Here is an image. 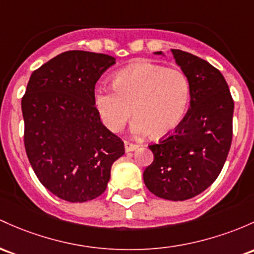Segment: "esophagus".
Instances as JSON below:
<instances>
[{
  "label": "esophagus",
  "instance_id": "34e87169",
  "mask_svg": "<svg viewBox=\"0 0 254 254\" xmlns=\"http://www.w3.org/2000/svg\"><path fill=\"white\" fill-rule=\"evenodd\" d=\"M124 147H125V152H132V150H136L138 148L137 144L132 143V142H129V141L124 142Z\"/></svg>",
  "mask_w": 254,
  "mask_h": 254
}]
</instances>
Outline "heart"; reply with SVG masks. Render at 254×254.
Listing matches in <instances>:
<instances>
[{
    "label": "heart",
    "instance_id": "1",
    "mask_svg": "<svg viewBox=\"0 0 254 254\" xmlns=\"http://www.w3.org/2000/svg\"><path fill=\"white\" fill-rule=\"evenodd\" d=\"M190 99L189 80L181 69L141 60L117 72L113 89L100 88L95 105L101 121L111 131H119L136 117L132 132L165 137L185 118Z\"/></svg>",
    "mask_w": 254,
    "mask_h": 254
}]
</instances>
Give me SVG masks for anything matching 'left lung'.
I'll list each match as a JSON object with an SVG mask.
<instances>
[{
	"label": "left lung",
	"mask_w": 254,
	"mask_h": 254,
	"mask_svg": "<svg viewBox=\"0 0 254 254\" xmlns=\"http://www.w3.org/2000/svg\"><path fill=\"white\" fill-rule=\"evenodd\" d=\"M171 52L189 80L190 107L171 135L148 146L154 160L143 181L158 197L183 201L202 193L221 174L233 138L234 101L211 64L183 50Z\"/></svg>",
	"instance_id": "8db88e82"
}]
</instances>
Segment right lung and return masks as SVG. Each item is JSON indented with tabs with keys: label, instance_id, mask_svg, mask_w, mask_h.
Returning a JSON list of instances; mask_svg holds the SVG:
<instances>
[{
	"label": "right lung",
	"instance_id": "add662e5",
	"mask_svg": "<svg viewBox=\"0 0 254 254\" xmlns=\"http://www.w3.org/2000/svg\"><path fill=\"white\" fill-rule=\"evenodd\" d=\"M114 64L99 53H61L32 72L21 100L30 164L42 185L66 201L100 196L125 152L95 107L96 82Z\"/></svg>",
	"mask_w": 254,
	"mask_h": 254
}]
</instances>
